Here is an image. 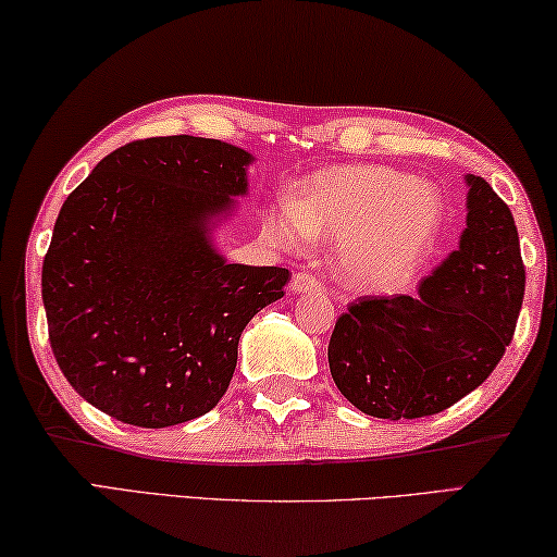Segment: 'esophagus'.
I'll use <instances>...</instances> for the list:
<instances>
[{"mask_svg": "<svg viewBox=\"0 0 557 557\" xmlns=\"http://www.w3.org/2000/svg\"><path fill=\"white\" fill-rule=\"evenodd\" d=\"M288 290L290 294H313V290H321V281H318L313 273L298 271L294 273V278H290Z\"/></svg>", "mask_w": 557, "mask_h": 557, "instance_id": "obj_1", "label": "esophagus"}]
</instances>
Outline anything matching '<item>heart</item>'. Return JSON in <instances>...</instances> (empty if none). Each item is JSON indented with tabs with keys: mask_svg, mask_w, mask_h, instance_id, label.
<instances>
[{
	"mask_svg": "<svg viewBox=\"0 0 557 557\" xmlns=\"http://www.w3.org/2000/svg\"><path fill=\"white\" fill-rule=\"evenodd\" d=\"M444 224L434 187L399 170L345 165L321 172L267 216V236L284 251L338 244V269L352 288L403 284L432 251Z\"/></svg>",
	"mask_w": 557,
	"mask_h": 557,
	"instance_id": "heart-1",
	"label": "heart"
}]
</instances>
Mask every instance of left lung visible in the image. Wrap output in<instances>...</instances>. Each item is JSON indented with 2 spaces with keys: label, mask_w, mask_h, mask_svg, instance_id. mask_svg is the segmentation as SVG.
<instances>
[{
  "label": "left lung",
  "mask_w": 557,
  "mask_h": 557,
  "mask_svg": "<svg viewBox=\"0 0 557 557\" xmlns=\"http://www.w3.org/2000/svg\"><path fill=\"white\" fill-rule=\"evenodd\" d=\"M467 182L459 246L417 294L355 300L327 345L343 397L380 419L444 412L484 382L513 338L525 269L508 205L484 177Z\"/></svg>",
  "instance_id": "obj_1"
}]
</instances>
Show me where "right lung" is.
Segmentation results:
<instances>
[{
  "label": "right lung",
  "mask_w": 557,
  "mask_h": 557,
  "mask_svg": "<svg viewBox=\"0 0 557 557\" xmlns=\"http://www.w3.org/2000/svg\"><path fill=\"white\" fill-rule=\"evenodd\" d=\"M251 162L222 140L148 138L66 197L41 296L63 377L100 412L160 430L207 414L230 387L242 331L288 284V269L216 249Z\"/></svg>",
  "instance_id": "obj_1"
}]
</instances>
